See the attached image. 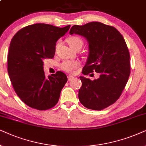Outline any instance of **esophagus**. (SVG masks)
<instances>
[{"label":"esophagus","instance_id":"1","mask_svg":"<svg viewBox=\"0 0 146 146\" xmlns=\"http://www.w3.org/2000/svg\"><path fill=\"white\" fill-rule=\"evenodd\" d=\"M74 79V77L72 75H68V81H71L72 79Z\"/></svg>","mask_w":146,"mask_h":146}]
</instances>
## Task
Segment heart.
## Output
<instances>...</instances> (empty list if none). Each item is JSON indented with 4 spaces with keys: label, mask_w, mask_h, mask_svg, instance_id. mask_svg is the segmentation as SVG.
I'll use <instances>...</instances> for the list:
<instances>
[{
    "label": "heart",
    "mask_w": 146,
    "mask_h": 146,
    "mask_svg": "<svg viewBox=\"0 0 146 146\" xmlns=\"http://www.w3.org/2000/svg\"><path fill=\"white\" fill-rule=\"evenodd\" d=\"M68 42L69 45L73 49H75L77 47L79 46H83V40L80 37L77 36H71L68 38ZM59 42H57L56 44V48L58 47ZM80 63L78 61H65L61 64V69L64 71L67 72V73H72L79 67Z\"/></svg>",
    "instance_id": "obj_1"
}]
</instances>
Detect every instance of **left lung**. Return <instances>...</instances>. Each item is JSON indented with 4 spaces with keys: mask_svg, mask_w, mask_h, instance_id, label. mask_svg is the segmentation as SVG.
Instances as JSON below:
<instances>
[{
    "mask_svg": "<svg viewBox=\"0 0 146 146\" xmlns=\"http://www.w3.org/2000/svg\"><path fill=\"white\" fill-rule=\"evenodd\" d=\"M69 34L79 35L88 41L89 53L83 74L100 75L93 81L80 77L79 101L89 110H104L119 98L129 79L130 55L125 40L115 27L100 22L74 25Z\"/></svg>",
    "mask_w": 146,
    "mask_h": 146,
    "instance_id": "obj_1",
    "label": "left lung"
}]
</instances>
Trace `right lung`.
Returning <instances> with one entry per match:
<instances>
[{"instance_id":"right-lung-1","label":"right lung","mask_w":146,"mask_h":146,"mask_svg":"<svg viewBox=\"0 0 146 146\" xmlns=\"http://www.w3.org/2000/svg\"><path fill=\"white\" fill-rule=\"evenodd\" d=\"M36 23L19 30L10 43L7 69L13 88L27 106L38 110H49L57 104L60 93L67 81L61 71L45 77L43 61L52 59L56 42L69 31Z\"/></svg>"}]
</instances>
